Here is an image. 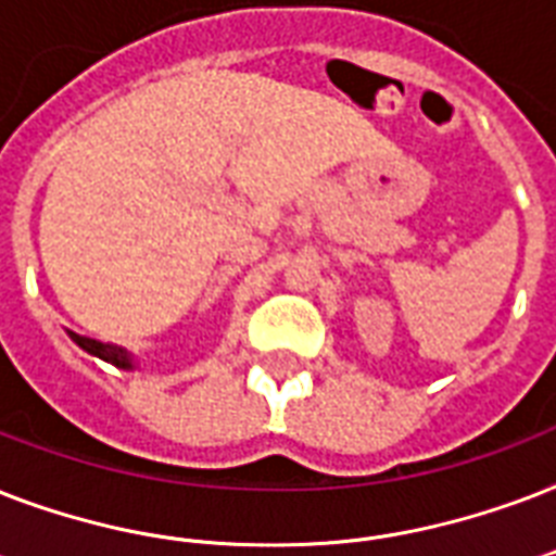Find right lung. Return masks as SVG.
<instances>
[{"label": "right lung", "mask_w": 556, "mask_h": 556, "mask_svg": "<svg viewBox=\"0 0 556 556\" xmlns=\"http://www.w3.org/2000/svg\"><path fill=\"white\" fill-rule=\"evenodd\" d=\"M72 340L80 349L91 352V355H98L100 361H106V364H115V366H124V369H132V357L126 355V349L112 346V343H98V340L80 338V334H72Z\"/></svg>", "instance_id": "right-lung-1"}]
</instances>
